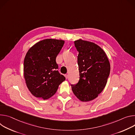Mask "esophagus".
<instances>
[{"mask_svg":"<svg viewBox=\"0 0 135 135\" xmlns=\"http://www.w3.org/2000/svg\"><path fill=\"white\" fill-rule=\"evenodd\" d=\"M64 76L65 77V78H66V79L68 78V75L67 74H64Z\"/></svg>","mask_w":135,"mask_h":135,"instance_id":"esophagus-1","label":"esophagus"}]
</instances>
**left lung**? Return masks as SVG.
I'll return each instance as SVG.
<instances>
[{
	"label": "left lung",
	"instance_id": "8db88e82",
	"mask_svg": "<svg viewBox=\"0 0 135 135\" xmlns=\"http://www.w3.org/2000/svg\"><path fill=\"white\" fill-rule=\"evenodd\" d=\"M79 52V80L71 84L73 93L81 101L95 99L105 87L110 66L104 51L96 44L79 40L74 41Z\"/></svg>",
	"mask_w": 135,
	"mask_h": 135
}]
</instances>
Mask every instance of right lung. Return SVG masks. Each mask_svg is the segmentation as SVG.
I'll return each instance as SVG.
<instances>
[{
    "label": "right lung",
    "instance_id": "1",
    "mask_svg": "<svg viewBox=\"0 0 135 135\" xmlns=\"http://www.w3.org/2000/svg\"><path fill=\"white\" fill-rule=\"evenodd\" d=\"M64 41L55 39L41 41L29 49L24 59V77L27 86L36 98L46 100L53 96L65 80L58 71L56 59Z\"/></svg>",
    "mask_w": 135,
    "mask_h": 135
}]
</instances>
